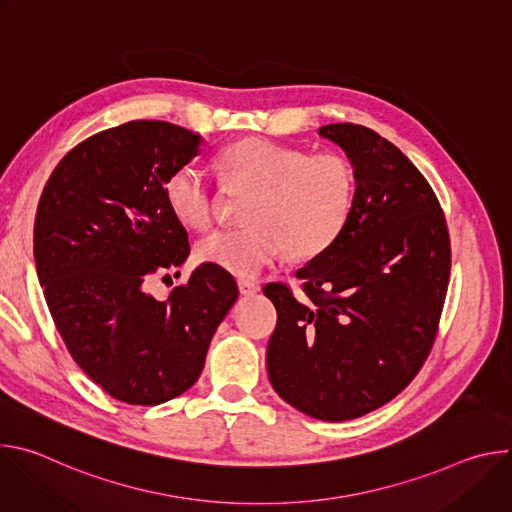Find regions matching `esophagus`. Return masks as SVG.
Listing matches in <instances>:
<instances>
[{
  "label": "esophagus",
  "instance_id": "1",
  "mask_svg": "<svg viewBox=\"0 0 512 512\" xmlns=\"http://www.w3.org/2000/svg\"><path fill=\"white\" fill-rule=\"evenodd\" d=\"M237 285H239V291L243 296H253L259 291V283L253 281V279H239Z\"/></svg>",
  "mask_w": 512,
  "mask_h": 512
}]
</instances>
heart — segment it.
Wrapping results in <instances>:
<instances>
[{"mask_svg":"<svg viewBox=\"0 0 512 512\" xmlns=\"http://www.w3.org/2000/svg\"><path fill=\"white\" fill-rule=\"evenodd\" d=\"M216 164L225 186L251 192L243 210L247 225L206 235L196 251L202 261L233 275H257L283 251L312 259L334 245L350 221L356 176L340 154L245 137L227 145ZM166 202L182 225L206 229L218 188L204 168L186 164L170 174Z\"/></svg>","mask_w":512,"mask_h":512,"instance_id":"heart-1","label":"heart"}]
</instances>
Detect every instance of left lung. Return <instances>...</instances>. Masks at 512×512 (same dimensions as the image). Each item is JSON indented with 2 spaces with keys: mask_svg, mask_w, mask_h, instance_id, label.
Listing matches in <instances>:
<instances>
[{
  "mask_svg": "<svg viewBox=\"0 0 512 512\" xmlns=\"http://www.w3.org/2000/svg\"><path fill=\"white\" fill-rule=\"evenodd\" d=\"M318 133L346 152L356 176L352 216L324 253L263 294L277 310L267 373L291 407L346 421L397 397L419 373L450 281L444 210L423 174L377 131L330 123Z\"/></svg>",
  "mask_w": 512,
  "mask_h": 512,
  "instance_id": "obj_1",
  "label": "left lung"
}]
</instances>
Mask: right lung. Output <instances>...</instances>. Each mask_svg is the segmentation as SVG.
<instances>
[{
    "label": "right lung",
    "mask_w": 512,
    "mask_h": 512,
    "mask_svg": "<svg viewBox=\"0 0 512 512\" xmlns=\"http://www.w3.org/2000/svg\"><path fill=\"white\" fill-rule=\"evenodd\" d=\"M200 143L168 121L99 131L58 162L38 202L34 259L52 320L85 375L129 405L188 391L239 296L233 275L212 263L164 302L145 289L190 253L166 182Z\"/></svg>",
    "instance_id": "right-lung-1"
}]
</instances>
